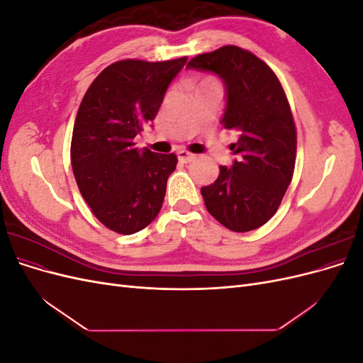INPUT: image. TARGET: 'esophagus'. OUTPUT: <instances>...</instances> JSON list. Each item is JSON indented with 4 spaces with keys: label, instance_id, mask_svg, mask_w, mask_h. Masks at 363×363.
<instances>
[{
    "label": "esophagus",
    "instance_id": "34e87169",
    "mask_svg": "<svg viewBox=\"0 0 363 363\" xmlns=\"http://www.w3.org/2000/svg\"><path fill=\"white\" fill-rule=\"evenodd\" d=\"M177 156H179V160L183 162V163H189V162H192L195 159V155H192V152L186 151V150H180L177 152Z\"/></svg>",
    "mask_w": 363,
    "mask_h": 363
}]
</instances>
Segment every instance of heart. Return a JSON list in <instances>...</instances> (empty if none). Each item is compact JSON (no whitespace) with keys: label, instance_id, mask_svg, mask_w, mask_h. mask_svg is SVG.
<instances>
[{"label":"heart","instance_id":"b5f03b06","mask_svg":"<svg viewBox=\"0 0 363 363\" xmlns=\"http://www.w3.org/2000/svg\"><path fill=\"white\" fill-rule=\"evenodd\" d=\"M207 84H216V82L215 80H211V79H208V80H204L200 86H207Z\"/></svg>","mask_w":363,"mask_h":363}]
</instances>
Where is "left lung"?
I'll return each instance as SVG.
<instances>
[{
	"label": "left lung",
	"instance_id": "1",
	"mask_svg": "<svg viewBox=\"0 0 363 363\" xmlns=\"http://www.w3.org/2000/svg\"><path fill=\"white\" fill-rule=\"evenodd\" d=\"M188 69L213 72L225 86L221 124L238 139L233 163L201 188L207 212L232 232L259 228L272 218L292 180L296 131L288 98L265 62L235 45L200 54Z\"/></svg>",
	"mask_w": 363,
	"mask_h": 363
}]
</instances>
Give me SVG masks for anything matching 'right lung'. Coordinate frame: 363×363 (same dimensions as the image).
I'll use <instances>...</instances> for the list:
<instances>
[{
    "label": "right lung",
    "mask_w": 363,
    "mask_h": 363,
    "mask_svg": "<svg viewBox=\"0 0 363 363\" xmlns=\"http://www.w3.org/2000/svg\"><path fill=\"white\" fill-rule=\"evenodd\" d=\"M186 60H119L83 96L71 142L74 177L92 213L116 233L133 235L160 212L177 157L139 150L135 138L151 127Z\"/></svg>",
    "instance_id": "right-lung-1"
}]
</instances>
